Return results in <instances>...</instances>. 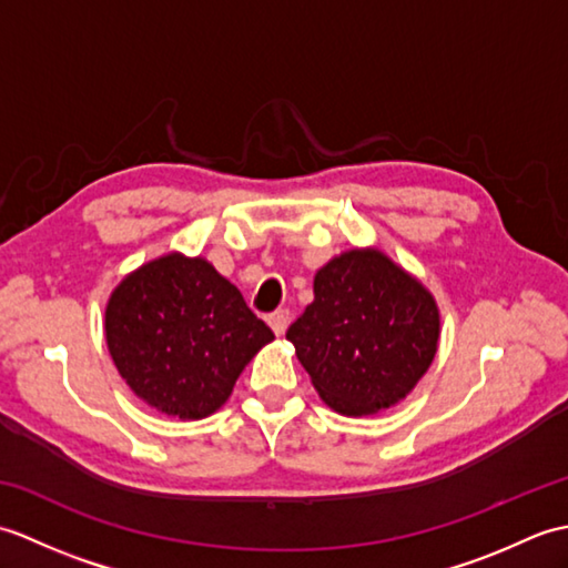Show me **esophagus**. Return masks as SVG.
Listing matches in <instances>:
<instances>
[{"mask_svg":"<svg viewBox=\"0 0 568 568\" xmlns=\"http://www.w3.org/2000/svg\"><path fill=\"white\" fill-rule=\"evenodd\" d=\"M287 322H291V312H287V310H275V312H271V315H268L271 329H273L277 336L285 334Z\"/></svg>","mask_w":568,"mask_h":568,"instance_id":"obj_1","label":"esophagus"}]
</instances>
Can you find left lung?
Returning <instances> with one entry per match:
<instances>
[{
    "mask_svg": "<svg viewBox=\"0 0 568 568\" xmlns=\"http://www.w3.org/2000/svg\"><path fill=\"white\" fill-rule=\"evenodd\" d=\"M285 336L322 400L361 417L403 400L425 376L439 310L381 251H348L317 271L315 300Z\"/></svg>",
    "mask_w": 568,
    "mask_h": 568,
    "instance_id": "1",
    "label": "left lung"
}]
</instances>
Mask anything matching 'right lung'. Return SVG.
I'll return each instance as SVG.
<instances>
[{
  "instance_id": "1",
  "label": "right lung",
  "mask_w": 568,
  "mask_h": 568,
  "mask_svg": "<svg viewBox=\"0 0 568 568\" xmlns=\"http://www.w3.org/2000/svg\"><path fill=\"white\" fill-rule=\"evenodd\" d=\"M106 346L141 400L200 419L232 395L239 373L275 336L204 258L171 253L126 275L104 315Z\"/></svg>"
}]
</instances>
